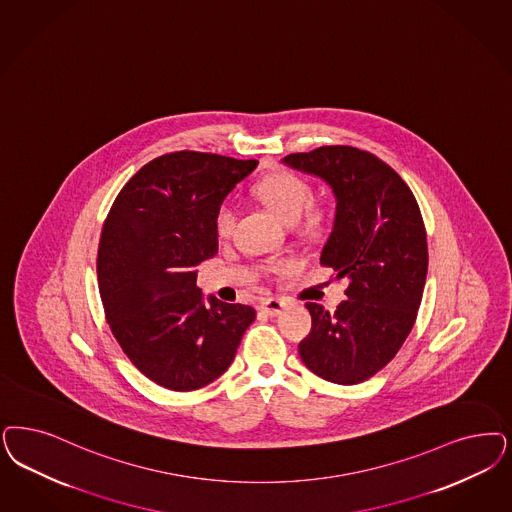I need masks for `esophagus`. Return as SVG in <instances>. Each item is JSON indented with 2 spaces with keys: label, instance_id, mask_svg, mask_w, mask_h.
<instances>
[{
  "label": "esophagus",
  "instance_id": "34e87169",
  "mask_svg": "<svg viewBox=\"0 0 512 512\" xmlns=\"http://www.w3.org/2000/svg\"><path fill=\"white\" fill-rule=\"evenodd\" d=\"M261 310L265 312L266 316H270V318H276V316H280L283 310H285V300L276 299V297H272V299H266L263 304H261Z\"/></svg>",
  "mask_w": 512,
  "mask_h": 512
}]
</instances>
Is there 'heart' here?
Masks as SVG:
<instances>
[{"mask_svg":"<svg viewBox=\"0 0 512 512\" xmlns=\"http://www.w3.org/2000/svg\"><path fill=\"white\" fill-rule=\"evenodd\" d=\"M253 193L285 223H295L304 236H319L329 223L331 213L327 206L314 202L310 183L293 172L278 170L268 174L253 187ZM234 223V206L230 202H223L215 212V232L225 238L234 229ZM283 266L276 265L274 268L280 270Z\"/></svg>","mask_w":512,"mask_h":512,"instance_id":"obj_1","label":"heart"}]
</instances>
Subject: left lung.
I'll list each match as a JSON object with an SVG mask.
<instances>
[{
	"instance_id": "obj_1",
	"label": "left lung",
	"mask_w": 512,
	"mask_h": 512,
	"mask_svg": "<svg viewBox=\"0 0 512 512\" xmlns=\"http://www.w3.org/2000/svg\"><path fill=\"white\" fill-rule=\"evenodd\" d=\"M283 164L333 189L335 225L321 265L348 280V299L335 312L306 302L312 331L299 344L300 359L327 382H365L401 350L418 316L427 276L418 202L384 160L350 145L293 153Z\"/></svg>"
}]
</instances>
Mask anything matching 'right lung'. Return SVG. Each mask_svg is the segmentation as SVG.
<instances>
[{
    "mask_svg": "<svg viewBox=\"0 0 512 512\" xmlns=\"http://www.w3.org/2000/svg\"><path fill=\"white\" fill-rule=\"evenodd\" d=\"M257 160L177 151L151 160L117 194L98 247L111 333L149 380L204 388L227 371L255 319L196 287L194 266L217 253L215 212Z\"/></svg>",
    "mask_w": 512,
    "mask_h": 512,
    "instance_id": "add662e5",
    "label": "right lung"
}]
</instances>
